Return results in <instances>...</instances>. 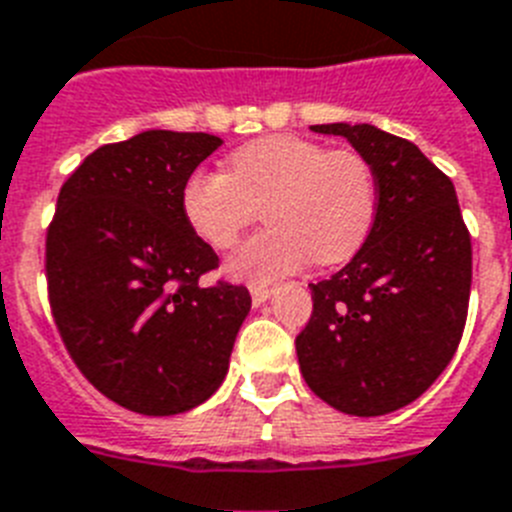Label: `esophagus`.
<instances>
[{
  "mask_svg": "<svg viewBox=\"0 0 512 512\" xmlns=\"http://www.w3.org/2000/svg\"><path fill=\"white\" fill-rule=\"evenodd\" d=\"M249 294H252V304H255V307H260V304L268 302L270 294H273V289H270V286H249Z\"/></svg>",
  "mask_w": 512,
  "mask_h": 512,
  "instance_id": "34e87169",
  "label": "esophagus"
}]
</instances>
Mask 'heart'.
Wrapping results in <instances>:
<instances>
[{
	"label": "heart",
	"mask_w": 512,
	"mask_h": 512,
	"mask_svg": "<svg viewBox=\"0 0 512 512\" xmlns=\"http://www.w3.org/2000/svg\"><path fill=\"white\" fill-rule=\"evenodd\" d=\"M192 234L229 249L265 205L270 229L226 260V276L268 286L317 265L346 263L364 247L377 218V179L354 150H330L299 135H268L229 156V169L192 171L179 192Z\"/></svg>",
	"instance_id": "1"
}]
</instances>
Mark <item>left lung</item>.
I'll return each instance as SVG.
<instances>
[{
    "mask_svg": "<svg viewBox=\"0 0 512 512\" xmlns=\"http://www.w3.org/2000/svg\"><path fill=\"white\" fill-rule=\"evenodd\" d=\"M364 156L377 179V218L364 247L312 283V317L296 336L299 367L322 401L382 416L416 401L463 336L471 236L455 187L414 143L375 124H315Z\"/></svg>",
    "mask_w": 512,
    "mask_h": 512,
    "instance_id": "left-lung-1",
    "label": "left lung"
}]
</instances>
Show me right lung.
I'll return each instance as SVG.
<instances>
[{"mask_svg":"<svg viewBox=\"0 0 512 512\" xmlns=\"http://www.w3.org/2000/svg\"><path fill=\"white\" fill-rule=\"evenodd\" d=\"M221 143L140 132L90 153L59 192L46 234L51 312L80 372L135 414L208 401L252 307L244 286L197 283L218 255L179 205L184 179Z\"/></svg>","mask_w":512,"mask_h":512,"instance_id":"right-lung-1","label":"right lung"}]
</instances>
